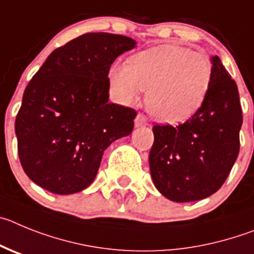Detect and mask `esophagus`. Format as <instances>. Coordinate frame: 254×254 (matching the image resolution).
Segmentation results:
<instances>
[{
  "label": "esophagus",
  "instance_id": "esophagus-1",
  "mask_svg": "<svg viewBox=\"0 0 254 254\" xmlns=\"http://www.w3.org/2000/svg\"><path fill=\"white\" fill-rule=\"evenodd\" d=\"M134 124H135L136 127H145V125H148V122H147V118L144 115H141V114H138L135 118V120H134Z\"/></svg>",
  "mask_w": 254,
  "mask_h": 254
}]
</instances>
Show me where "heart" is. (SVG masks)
<instances>
[{
    "instance_id": "b5f03b06",
    "label": "heart",
    "mask_w": 254,
    "mask_h": 254,
    "mask_svg": "<svg viewBox=\"0 0 254 254\" xmlns=\"http://www.w3.org/2000/svg\"><path fill=\"white\" fill-rule=\"evenodd\" d=\"M212 79L210 59L181 47H162L139 53L129 64H115L110 82L125 102L148 91L150 115L163 123L184 122L202 105Z\"/></svg>"
}]
</instances>
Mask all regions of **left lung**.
I'll return each instance as SVG.
<instances>
[{
	"label": "left lung",
	"mask_w": 254,
	"mask_h": 254,
	"mask_svg": "<svg viewBox=\"0 0 254 254\" xmlns=\"http://www.w3.org/2000/svg\"><path fill=\"white\" fill-rule=\"evenodd\" d=\"M211 63L212 79L200 109L176 127H153L150 175L159 192L175 202L215 193L238 157L243 123L238 87L218 56Z\"/></svg>",
	"instance_id": "left-lung-1"
}]
</instances>
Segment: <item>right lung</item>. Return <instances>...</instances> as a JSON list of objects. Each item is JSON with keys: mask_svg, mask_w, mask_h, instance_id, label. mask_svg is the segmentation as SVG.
Instances as JSON below:
<instances>
[{"mask_svg": "<svg viewBox=\"0 0 254 254\" xmlns=\"http://www.w3.org/2000/svg\"><path fill=\"white\" fill-rule=\"evenodd\" d=\"M134 39L87 33L57 48L25 88L16 116L25 173L57 195L87 189L105 149L129 135L136 113L109 102L110 67Z\"/></svg>", "mask_w": 254, "mask_h": 254, "instance_id": "add662e5", "label": "right lung"}]
</instances>
